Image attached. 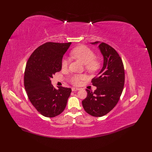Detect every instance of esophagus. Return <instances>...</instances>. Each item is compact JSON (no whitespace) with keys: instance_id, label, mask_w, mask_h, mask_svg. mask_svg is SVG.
<instances>
[{"instance_id":"34e87169","label":"esophagus","mask_w":152,"mask_h":152,"mask_svg":"<svg viewBox=\"0 0 152 152\" xmlns=\"http://www.w3.org/2000/svg\"><path fill=\"white\" fill-rule=\"evenodd\" d=\"M72 91H75L80 90V89L79 88H76V87H72Z\"/></svg>"}]
</instances>
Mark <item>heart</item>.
Returning <instances> with one entry per match:
<instances>
[{
  "mask_svg": "<svg viewBox=\"0 0 152 152\" xmlns=\"http://www.w3.org/2000/svg\"><path fill=\"white\" fill-rule=\"evenodd\" d=\"M71 55L75 58L79 59L82 63L85 64L86 68L91 73L97 72L100 67V61L96 59V54L93 50H91L86 45H80L72 50ZM69 60L66 58H64L61 61V67L66 68L68 65ZM86 79V76L83 74H74L72 75L69 81L75 86H79L82 81Z\"/></svg>",
  "mask_w": 152,
  "mask_h": 152,
  "instance_id": "b5f03b06",
  "label": "heart"
}]
</instances>
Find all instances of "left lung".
<instances>
[{"label": "left lung", "mask_w": 152, "mask_h": 152, "mask_svg": "<svg viewBox=\"0 0 152 152\" xmlns=\"http://www.w3.org/2000/svg\"><path fill=\"white\" fill-rule=\"evenodd\" d=\"M99 48L103 55V66L91 80L97 89L94 91L86 89L87 97L82 102L85 111L96 117L105 115L115 107L125 82L123 62L115 49L104 42L100 43Z\"/></svg>", "instance_id": "1"}]
</instances>
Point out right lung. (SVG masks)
Listing matches in <instances>:
<instances>
[{
	"label": "right lung",
	"mask_w": 152,
	"mask_h": 152,
	"mask_svg": "<svg viewBox=\"0 0 152 152\" xmlns=\"http://www.w3.org/2000/svg\"><path fill=\"white\" fill-rule=\"evenodd\" d=\"M71 42H46L30 55L26 63L24 86L32 105L43 116L54 117L65 110L72 89L54 87L50 82L53 75L61 70L63 54Z\"/></svg>",
	"instance_id": "right-lung-1"
}]
</instances>
